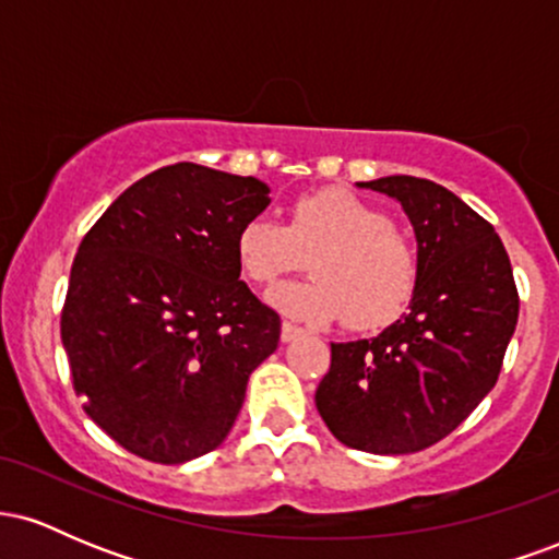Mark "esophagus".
<instances>
[{
	"label": "esophagus",
	"instance_id": "1",
	"mask_svg": "<svg viewBox=\"0 0 559 559\" xmlns=\"http://www.w3.org/2000/svg\"><path fill=\"white\" fill-rule=\"evenodd\" d=\"M301 333H305V331H301L299 325L288 323V320H286V323L281 325V342H294V338L301 336Z\"/></svg>",
	"mask_w": 559,
	"mask_h": 559
}]
</instances>
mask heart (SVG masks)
I'll return each instance as SVG.
<instances>
[{
    "instance_id": "b5f03b06",
    "label": "heart",
    "mask_w": 559,
    "mask_h": 559,
    "mask_svg": "<svg viewBox=\"0 0 559 559\" xmlns=\"http://www.w3.org/2000/svg\"><path fill=\"white\" fill-rule=\"evenodd\" d=\"M312 258L316 278L271 292V305L307 323L346 320L352 331L386 329L418 292L420 258L391 217L342 189L288 204L286 226L252 217L236 234V260L252 284L273 286Z\"/></svg>"
}]
</instances>
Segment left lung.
Returning a JSON list of instances; mask_svg holds the SVG:
<instances>
[{
	"label": "left lung",
	"instance_id": "1",
	"mask_svg": "<svg viewBox=\"0 0 559 559\" xmlns=\"http://www.w3.org/2000/svg\"><path fill=\"white\" fill-rule=\"evenodd\" d=\"M362 186L394 197L413 223L418 292L381 336L331 344L316 404L342 444L409 454L452 433L493 389L521 297L497 230L444 186L415 176Z\"/></svg>",
	"mask_w": 559,
	"mask_h": 559
}]
</instances>
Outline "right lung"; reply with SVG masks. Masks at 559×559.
Returning <instances> with one entry per match:
<instances>
[{
  "mask_svg": "<svg viewBox=\"0 0 559 559\" xmlns=\"http://www.w3.org/2000/svg\"><path fill=\"white\" fill-rule=\"evenodd\" d=\"M267 186L204 165L159 168L83 236L60 316L83 409L136 457L178 465L223 444L278 312L239 281L236 234Z\"/></svg>",
  "mask_w": 559,
  "mask_h": 559,
  "instance_id": "right-lung-1",
  "label": "right lung"
}]
</instances>
